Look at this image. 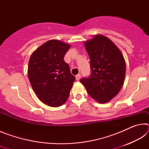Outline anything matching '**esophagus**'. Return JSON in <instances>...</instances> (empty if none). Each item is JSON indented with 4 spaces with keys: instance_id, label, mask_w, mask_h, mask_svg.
<instances>
[{
    "instance_id": "obj_1",
    "label": "esophagus",
    "mask_w": 149,
    "mask_h": 149,
    "mask_svg": "<svg viewBox=\"0 0 149 149\" xmlns=\"http://www.w3.org/2000/svg\"><path fill=\"white\" fill-rule=\"evenodd\" d=\"M80 77H81V74H77V75H75V79H76L77 81L79 80Z\"/></svg>"
}]
</instances>
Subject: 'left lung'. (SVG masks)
I'll use <instances>...</instances> for the list:
<instances>
[{
    "instance_id": "1",
    "label": "left lung",
    "mask_w": 149,
    "mask_h": 149,
    "mask_svg": "<svg viewBox=\"0 0 149 149\" xmlns=\"http://www.w3.org/2000/svg\"><path fill=\"white\" fill-rule=\"evenodd\" d=\"M84 45L90 58L91 74L89 77L81 79L80 82L98 102H109L124 83V58L116 45L102 35H95Z\"/></svg>"
}]
</instances>
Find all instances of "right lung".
Returning <instances> with one entry per match:
<instances>
[{
  "instance_id": "1",
  "label": "right lung",
  "mask_w": 149,
  "mask_h": 149,
  "mask_svg": "<svg viewBox=\"0 0 149 149\" xmlns=\"http://www.w3.org/2000/svg\"><path fill=\"white\" fill-rule=\"evenodd\" d=\"M70 45L50 40L35 50L28 64V77L39 99L52 107L63 105L68 99L75 78L64 57Z\"/></svg>"
}]
</instances>
